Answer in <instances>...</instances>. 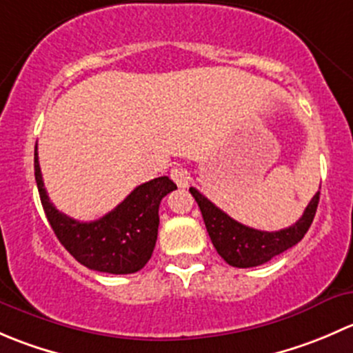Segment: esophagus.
Listing matches in <instances>:
<instances>
[{
	"label": "esophagus",
	"instance_id": "34e87169",
	"mask_svg": "<svg viewBox=\"0 0 353 353\" xmlns=\"http://www.w3.org/2000/svg\"><path fill=\"white\" fill-rule=\"evenodd\" d=\"M170 179L177 184L179 188H186L188 183H190V176H188V170L183 169V167H172L170 169Z\"/></svg>",
	"mask_w": 353,
	"mask_h": 353
}]
</instances>
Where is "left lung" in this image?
<instances>
[{
  "label": "left lung",
  "mask_w": 353,
  "mask_h": 353,
  "mask_svg": "<svg viewBox=\"0 0 353 353\" xmlns=\"http://www.w3.org/2000/svg\"><path fill=\"white\" fill-rule=\"evenodd\" d=\"M190 193L196 199L199 210H201L206 230H208V236L215 245L216 252L230 266H236V268L259 266L297 244L311 227L319 203L318 191L309 201L307 208L304 210V215L294 225L276 230V232H266V230L251 229V227L239 223L225 212H222L219 206L213 205L208 198L203 196L194 188H190Z\"/></svg>",
  "instance_id": "1"
}]
</instances>
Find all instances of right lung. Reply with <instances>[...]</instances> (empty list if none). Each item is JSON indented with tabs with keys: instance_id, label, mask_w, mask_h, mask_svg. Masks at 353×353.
I'll use <instances>...</instances> for the list:
<instances>
[{
	"instance_id": "obj_1",
	"label": "right lung",
	"mask_w": 353,
	"mask_h": 353,
	"mask_svg": "<svg viewBox=\"0 0 353 353\" xmlns=\"http://www.w3.org/2000/svg\"><path fill=\"white\" fill-rule=\"evenodd\" d=\"M34 169L46 216L59 243L78 263L112 275H128L147 265L157 243L160 201L177 190L169 177L162 176L140 184L108 215L94 222H80L56 210L49 199L39 167L37 147Z\"/></svg>"
}]
</instances>
